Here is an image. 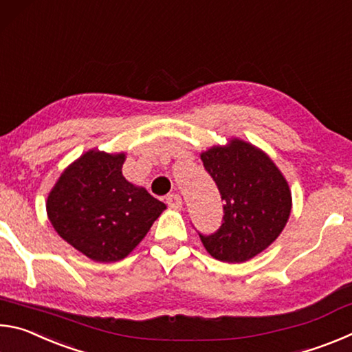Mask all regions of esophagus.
Returning <instances> with one entry per match:
<instances>
[{
    "label": "esophagus",
    "mask_w": 352,
    "mask_h": 352,
    "mask_svg": "<svg viewBox=\"0 0 352 352\" xmlns=\"http://www.w3.org/2000/svg\"><path fill=\"white\" fill-rule=\"evenodd\" d=\"M166 204H168L172 210H180L183 201H182V197L178 194H169L168 197H166Z\"/></svg>",
    "instance_id": "obj_1"
}]
</instances>
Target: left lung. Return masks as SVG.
Listing matches in <instances>:
<instances>
[{"mask_svg":"<svg viewBox=\"0 0 352 352\" xmlns=\"http://www.w3.org/2000/svg\"><path fill=\"white\" fill-rule=\"evenodd\" d=\"M225 200L217 233L201 236L214 259L241 264L269 248L283 233L292 211L289 183L262 148L241 138L200 153Z\"/></svg>","mask_w":352,"mask_h":352,"instance_id":"obj_1","label":"left lung"}]
</instances>
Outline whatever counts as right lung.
<instances>
[{"mask_svg": "<svg viewBox=\"0 0 352 352\" xmlns=\"http://www.w3.org/2000/svg\"><path fill=\"white\" fill-rule=\"evenodd\" d=\"M126 152L90 148L74 160L47 194L52 228L94 262H116L133 252L166 210L146 188L126 180Z\"/></svg>", "mask_w": 352, "mask_h": 352, "instance_id": "right-lung-1", "label": "right lung"}]
</instances>
